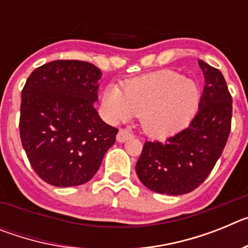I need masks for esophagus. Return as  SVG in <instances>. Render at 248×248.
I'll use <instances>...</instances> for the list:
<instances>
[{"label":"esophagus","instance_id":"esophagus-1","mask_svg":"<svg viewBox=\"0 0 248 248\" xmlns=\"http://www.w3.org/2000/svg\"><path fill=\"white\" fill-rule=\"evenodd\" d=\"M130 138H133V133L129 129H120L117 135V140L119 143H124L125 140L130 139Z\"/></svg>","mask_w":248,"mask_h":248}]
</instances>
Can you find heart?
I'll return each mask as SVG.
<instances>
[{"mask_svg": "<svg viewBox=\"0 0 248 248\" xmlns=\"http://www.w3.org/2000/svg\"><path fill=\"white\" fill-rule=\"evenodd\" d=\"M201 102L199 85L174 71H160L139 77L124 91L110 85L103 93L104 110L111 120L140 115L149 134L166 137L187 126Z\"/></svg>", "mask_w": 248, "mask_h": 248, "instance_id": "heart-1", "label": "heart"}]
</instances>
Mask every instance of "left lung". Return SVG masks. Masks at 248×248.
Here are the masks:
<instances>
[{"label": "left lung", "mask_w": 248, "mask_h": 248, "mask_svg": "<svg viewBox=\"0 0 248 248\" xmlns=\"http://www.w3.org/2000/svg\"><path fill=\"white\" fill-rule=\"evenodd\" d=\"M203 87L190 125L165 141H145L135 170L151 191L184 195L194 191L212 171L231 130L232 97L218 69L199 61Z\"/></svg>", "instance_id": "8db88e82"}]
</instances>
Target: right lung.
<instances>
[{"mask_svg": "<svg viewBox=\"0 0 248 248\" xmlns=\"http://www.w3.org/2000/svg\"><path fill=\"white\" fill-rule=\"evenodd\" d=\"M102 72L92 63L59 59L36 68L22 89L19 135L31 166L58 187L88 183L118 129L94 109Z\"/></svg>", "mask_w": 248, "mask_h": 248, "instance_id": "1", "label": "right lung"}]
</instances>
